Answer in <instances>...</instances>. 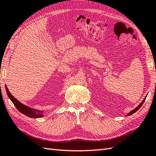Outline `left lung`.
<instances>
[{
    "instance_id": "obj_1",
    "label": "left lung",
    "mask_w": 156,
    "mask_h": 156,
    "mask_svg": "<svg viewBox=\"0 0 156 156\" xmlns=\"http://www.w3.org/2000/svg\"><path fill=\"white\" fill-rule=\"evenodd\" d=\"M146 97H147V96H146L145 97V98H144V99H143V101H142V102L141 103H140V104L138 105V106H137L136 107V108H135V109H133V110H132V111H131L130 112H129V114H128L127 115H126V116H127V115H131V114H134V113H135L137 110H139V109L140 108H141V107L142 106V105L143 104V103H144L145 102V99H146Z\"/></svg>"
}]
</instances>
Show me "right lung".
<instances>
[{"mask_svg": "<svg viewBox=\"0 0 156 156\" xmlns=\"http://www.w3.org/2000/svg\"><path fill=\"white\" fill-rule=\"evenodd\" d=\"M5 88H6V91H7L9 98L11 99V101L13 102L14 105L15 106V108H16L18 109V111L20 112L21 114L26 115L30 118H41L42 116H44L43 111L38 110V109H33L26 105H23V103H21L20 101H19L15 99V97L12 95L11 93L9 92L7 86H5Z\"/></svg>", "mask_w": 156, "mask_h": 156, "instance_id": "right-lung-1", "label": "right lung"}]
</instances>
